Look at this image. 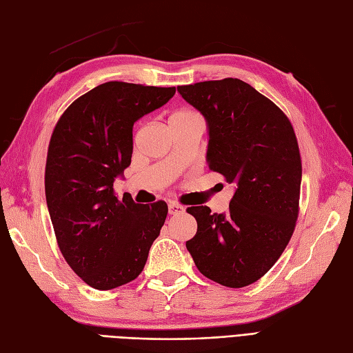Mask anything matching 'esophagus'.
<instances>
[{
  "instance_id": "esophagus-1",
  "label": "esophagus",
  "mask_w": 353,
  "mask_h": 353,
  "mask_svg": "<svg viewBox=\"0 0 353 353\" xmlns=\"http://www.w3.org/2000/svg\"><path fill=\"white\" fill-rule=\"evenodd\" d=\"M168 209H169L170 215H178V214H183L185 211L184 206H181L179 203H175V202H170L168 205Z\"/></svg>"
}]
</instances>
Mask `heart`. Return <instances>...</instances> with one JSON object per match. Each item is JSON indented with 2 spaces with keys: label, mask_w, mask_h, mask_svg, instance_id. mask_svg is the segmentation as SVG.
<instances>
[{
  "label": "heart",
  "mask_w": 353,
  "mask_h": 353,
  "mask_svg": "<svg viewBox=\"0 0 353 353\" xmlns=\"http://www.w3.org/2000/svg\"><path fill=\"white\" fill-rule=\"evenodd\" d=\"M196 114L194 112H190V111H179V112H175L172 117L170 119H183V117H194Z\"/></svg>",
  "instance_id": "b5f03b06"
}]
</instances>
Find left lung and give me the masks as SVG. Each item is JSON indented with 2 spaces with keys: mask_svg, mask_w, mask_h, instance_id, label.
<instances>
[{
  "mask_svg": "<svg viewBox=\"0 0 353 353\" xmlns=\"http://www.w3.org/2000/svg\"><path fill=\"white\" fill-rule=\"evenodd\" d=\"M206 120L209 169L234 185L225 214L187 209L197 233L185 246L196 268L224 287L259 281L287 248L299 216L301 159L288 117L237 79L178 85Z\"/></svg>",
  "mask_w": 353,
  "mask_h": 353,
  "instance_id": "left-lung-1",
  "label": "left lung"
}]
</instances>
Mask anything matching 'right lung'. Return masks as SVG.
I'll return each instance as SVG.
<instances>
[{"label": "right lung", "mask_w": 353, "mask_h": 353, "mask_svg": "<svg viewBox=\"0 0 353 353\" xmlns=\"http://www.w3.org/2000/svg\"><path fill=\"white\" fill-rule=\"evenodd\" d=\"M175 94V88L103 83L75 99L47 151L46 200L59 250L94 290L121 287L144 269L168 205L114 196L130 165L133 125Z\"/></svg>", "instance_id": "obj_1"}]
</instances>
